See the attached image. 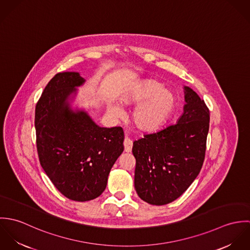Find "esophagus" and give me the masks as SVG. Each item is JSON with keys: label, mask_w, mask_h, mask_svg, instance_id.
<instances>
[{"label": "esophagus", "mask_w": 250, "mask_h": 250, "mask_svg": "<svg viewBox=\"0 0 250 250\" xmlns=\"http://www.w3.org/2000/svg\"><path fill=\"white\" fill-rule=\"evenodd\" d=\"M124 150H125V152H131L132 151V148H133V142L128 138V137H126L125 138V140H124Z\"/></svg>", "instance_id": "34e87169"}]
</instances>
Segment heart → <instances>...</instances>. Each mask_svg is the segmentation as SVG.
Wrapping results in <instances>:
<instances>
[{
  "label": "heart",
  "mask_w": 250,
  "mask_h": 250,
  "mask_svg": "<svg viewBox=\"0 0 250 250\" xmlns=\"http://www.w3.org/2000/svg\"><path fill=\"white\" fill-rule=\"evenodd\" d=\"M120 101L123 105H138L132 118L135 126L144 132H153L162 127L175 105L173 93L154 80H144L135 84L121 96ZM109 109L116 115L122 113L117 105H111Z\"/></svg>",
  "instance_id": "heart-1"
}]
</instances>
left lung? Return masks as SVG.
Here are the masks:
<instances>
[{"instance_id": "1", "label": "left lung", "mask_w": 250, "mask_h": 250, "mask_svg": "<svg viewBox=\"0 0 250 250\" xmlns=\"http://www.w3.org/2000/svg\"><path fill=\"white\" fill-rule=\"evenodd\" d=\"M184 112L177 123L135 141V188L143 201L166 205L181 196L199 174L206 151L210 111L184 86Z\"/></svg>"}]
</instances>
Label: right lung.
<instances>
[{
    "label": "right lung",
    "instance_id": "1",
    "mask_svg": "<svg viewBox=\"0 0 250 250\" xmlns=\"http://www.w3.org/2000/svg\"><path fill=\"white\" fill-rule=\"evenodd\" d=\"M84 82L78 72L55 75L36 104L35 118L42 168L61 193L80 202L102 194L124 150L121 127H100L85 110L72 108L69 100Z\"/></svg>",
    "mask_w": 250,
    "mask_h": 250
}]
</instances>
